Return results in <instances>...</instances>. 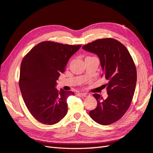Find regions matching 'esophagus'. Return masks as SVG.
Wrapping results in <instances>:
<instances>
[{"mask_svg": "<svg viewBox=\"0 0 153 153\" xmlns=\"http://www.w3.org/2000/svg\"><path fill=\"white\" fill-rule=\"evenodd\" d=\"M80 95L82 97H89L90 95L88 93H81Z\"/></svg>", "mask_w": 153, "mask_h": 153, "instance_id": "esophagus-1", "label": "esophagus"}]
</instances>
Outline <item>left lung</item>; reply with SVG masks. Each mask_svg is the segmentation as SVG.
<instances>
[{
    "label": "left lung",
    "mask_w": 153,
    "mask_h": 153,
    "mask_svg": "<svg viewBox=\"0 0 153 153\" xmlns=\"http://www.w3.org/2000/svg\"><path fill=\"white\" fill-rule=\"evenodd\" d=\"M84 50L98 56L108 82L106 84L108 97L102 99L98 94L93 95L97 106L89 113L99 124L115 123L130 106L137 83V69L126 47L113 38L99 39L82 46Z\"/></svg>",
    "instance_id": "left-lung-1"
}]
</instances>
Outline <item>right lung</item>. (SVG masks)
Here are the masks:
<instances>
[{
	"label": "right lung",
	"instance_id": "obj_1",
	"mask_svg": "<svg viewBox=\"0 0 153 153\" xmlns=\"http://www.w3.org/2000/svg\"><path fill=\"white\" fill-rule=\"evenodd\" d=\"M81 45L42 42L25 56L21 63L19 86L24 101L40 123H58L68 111L67 99L71 91L56 88V81L65 71L71 56Z\"/></svg>",
	"mask_w": 153,
	"mask_h": 153
}]
</instances>
